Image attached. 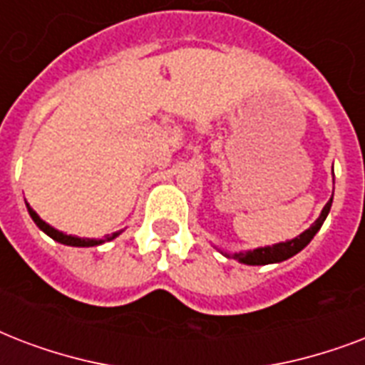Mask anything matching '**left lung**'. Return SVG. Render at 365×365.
I'll return each instance as SVG.
<instances>
[{"label":"left lung","mask_w":365,"mask_h":365,"mask_svg":"<svg viewBox=\"0 0 365 365\" xmlns=\"http://www.w3.org/2000/svg\"><path fill=\"white\" fill-rule=\"evenodd\" d=\"M331 202H333V196L329 197V202L326 203V207L322 209L320 217L316 219V222L309 230H304L301 236L297 238L289 240V242H284V244H276L272 247H259V250H253V251H245V253H234V255H228L225 253L227 257H232L236 261L244 262V264H270V262H282L285 259H289V257L297 255L299 251L304 250L307 245L310 244V240L314 238L316 232L320 230L324 221H326L327 213H329V209H331Z\"/></svg>","instance_id":"8db88e82"}]
</instances>
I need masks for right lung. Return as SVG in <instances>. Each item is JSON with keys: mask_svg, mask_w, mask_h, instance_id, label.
Here are the masks:
<instances>
[{"mask_svg": "<svg viewBox=\"0 0 365 365\" xmlns=\"http://www.w3.org/2000/svg\"><path fill=\"white\" fill-rule=\"evenodd\" d=\"M26 207H28V213H30V217H32V221L38 225L41 230H43L47 236H51L53 240H56V242H61V244L64 245H74V247H91V245H98V244H104V242H110V240H114L115 236L120 232H114V234H108V236H104L103 240H87V238H76V236H70V234H62L58 232V230H55L53 227H49L47 222L41 221L39 219V215L34 211L30 205L26 203Z\"/></svg>", "mask_w": 365, "mask_h": 365, "instance_id": "right-lung-1", "label": "right lung"}]
</instances>
